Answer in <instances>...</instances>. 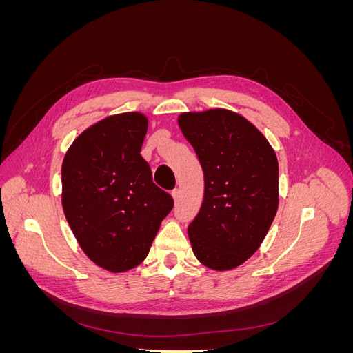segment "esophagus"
Here are the masks:
<instances>
[{
  "label": "esophagus",
  "instance_id": "1",
  "mask_svg": "<svg viewBox=\"0 0 353 353\" xmlns=\"http://www.w3.org/2000/svg\"><path fill=\"white\" fill-rule=\"evenodd\" d=\"M172 197H174V200H175V203L179 200V197H181V191L176 188V190H174L172 191Z\"/></svg>",
  "mask_w": 353,
  "mask_h": 353
}]
</instances>
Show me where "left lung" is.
I'll return each instance as SVG.
<instances>
[{"label": "left lung", "instance_id": "left-lung-1", "mask_svg": "<svg viewBox=\"0 0 353 353\" xmlns=\"http://www.w3.org/2000/svg\"><path fill=\"white\" fill-rule=\"evenodd\" d=\"M178 125L205 174L191 248L208 268L234 270L261 248L279 209L276 154L258 128L227 109L184 112Z\"/></svg>", "mask_w": 353, "mask_h": 353}]
</instances>
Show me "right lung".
Segmentation results:
<instances>
[{
	"label": "right lung",
	"instance_id": "obj_1",
	"mask_svg": "<svg viewBox=\"0 0 353 353\" xmlns=\"http://www.w3.org/2000/svg\"><path fill=\"white\" fill-rule=\"evenodd\" d=\"M147 128L141 112L104 117L74 138L61 165V206L73 236L90 261L114 274L147 258L174 208L140 154Z\"/></svg>",
	"mask_w": 353,
	"mask_h": 353
}]
</instances>
